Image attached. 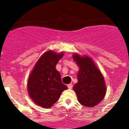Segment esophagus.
<instances>
[{
    "instance_id": "1",
    "label": "esophagus",
    "mask_w": 129,
    "mask_h": 129,
    "mask_svg": "<svg viewBox=\"0 0 129 129\" xmlns=\"http://www.w3.org/2000/svg\"><path fill=\"white\" fill-rule=\"evenodd\" d=\"M67 86H68V89H72L73 87V85H72V84H68V85H67Z\"/></svg>"
}]
</instances>
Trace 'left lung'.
I'll return each instance as SVG.
<instances>
[{"label": "left lung", "mask_w": 129, "mask_h": 129, "mask_svg": "<svg viewBox=\"0 0 129 129\" xmlns=\"http://www.w3.org/2000/svg\"><path fill=\"white\" fill-rule=\"evenodd\" d=\"M73 59L79 68L78 82L73 87L79 102L85 107H94L105 95L107 88L104 77L89 57H82L75 53Z\"/></svg>", "instance_id": "8db88e82"}]
</instances>
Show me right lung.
I'll return each mask as SVG.
<instances>
[{"instance_id":"1","label":"right lung","mask_w":129,"mask_h":129,"mask_svg":"<svg viewBox=\"0 0 129 129\" xmlns=\"http://www.w3.org/2000/svg\"><path fill=\"white\" fill-rule=\"evenodd\" d=\"M64 55L52 50L43 53L35 64L28 80V92L35 104L50 108L68 88L62 83L60 73L56 70L57 62Z\"/></svg>"}]
</instances>
